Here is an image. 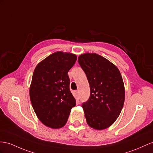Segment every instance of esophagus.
I'll return each instance as SVG.
<instances>
[{
    "instance_id": "esophagus-1",
    "label": "esophagus",
    "mask_w": 153,
    "mask_h": 153,
    "mask_svg": "<svg viewBox=\"0 0 153 153\" xmlns=\"http://www.w3.org/2000/svg\"><path fill=\"white\" fill-rule=\"evenodd\" d=\"M75 94H76V100L79 101V92L78 91H75Z\"/></svg>"
}]
</instances>
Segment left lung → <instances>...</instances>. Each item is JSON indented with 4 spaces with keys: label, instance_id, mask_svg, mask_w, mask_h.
<instances>
[{
    "label": "left lung",
    "instance_id": "8db88e82",
    "mask_svg": "<svg viewBox=\"0 0 153 153\" xmlns=\"http://www.w3.org/2000/svg\"><path fill=\"white\" fill-rule=\"evenodd\" d=\"M78 62L87 76L91 94L82 103L90 127L102 130L118 117L125 101V88L119 70L107 59L96 53H84Z\"/></svg>",
    "mask_w": 153,
    "mask_h": 153
}]
</instances>
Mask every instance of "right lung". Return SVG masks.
<instances>
[{
  "label": "right lung",
  "mask_w": 153,
  "mask_h": 153,
  "mask_svg": "<svg viewBox=\"0 0 153 153\" xmlns=\"http://www.w3.org/2000/svg\"><path fill=\"white\" fill-rule=\"evenodd\" d=\"M76 60V55L57 52L39 62L34 70L30 88L31 103L39 120L47 127H63L76 106L68 72Z\"/></svg>",
  "instance_id": "1"
}]
</instances>
